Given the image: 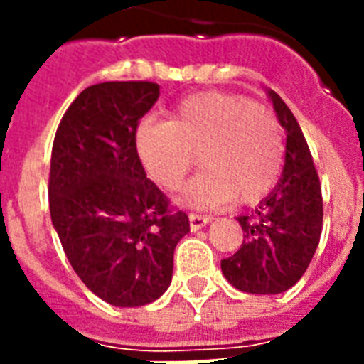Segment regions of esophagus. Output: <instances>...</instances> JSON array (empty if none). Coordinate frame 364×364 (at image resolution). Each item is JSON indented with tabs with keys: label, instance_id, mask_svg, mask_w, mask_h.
<instances>
[{
	"label": "esophagus",
	"instance_id": "1",
	"mask_svg": "<svg viewBox=\"0 0 364 364\" xmlns=\"http://www.w3.org/2000/svg\"><path fill=\"white\" fill-rule=\"evenodd\" d=\"M211 221L210 215H196V213H188V223H191V230L196 232L200 228H204Z\"/></svg>",
	"mask_w": 364,
	"mask_h": 364
}]
</instances>
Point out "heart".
<instances>
[{
    "instance_id": "1",
    "label": "heart",
    "mask_w": 364,
    "mask_h": 364,
    "mask_svg": "<svg viewBox=\"0 0 364 364\" xmlns=\"http://www.w3.org/2000/svg\"><path fill=\"white\" fill-rule=\"evenodd\" d=\"M143 168L159 187L177 191L198 154L205 170L183 191L193 208H213L238 196L253 205L277 185L285 160L282 124L264 105L230 92L181 100L170 121H143L136 130Z\"/></svg>"
}]
</instances>
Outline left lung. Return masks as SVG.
Returning <instances> with one entry per match:
<instances>
[{"label": "left lung", "mask_w": 364, "mask_h": 364, "mask_svg": "<svg viewBox=\"0 0 364 364\" xmlns=\"http://www.w3.org/2000/svg\"><path fill=\"white\" fill-rule=\"evenodd\" d=\"M287 132L285 168L276 188L249 215L236 217L243 242L221 270L234 287L251 294H277L299 282L314 259L323 228L321 183L299 122L287 104L268 90Z\"/></svg>", "instance_id": "1"}]
</instances>
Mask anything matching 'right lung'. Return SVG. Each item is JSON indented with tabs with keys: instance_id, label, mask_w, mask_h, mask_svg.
I'll return each mask as SVG.
<instances>
[{
	"instance_id": "right-lung-1",
	"label": "right lung",
	"mask_w": 364,
	"mask_h": 364,
	"mask_svg": "<svg viewBox=\"0 0 364 364\" xmlns=\"http://www.w3.org/2000/svg\"><path fill=\"white\" fill-rule=\"evenodd\" d=\"M159 96L149 81L92 85L68 107L53 143L48 204L65 257L96 296L121 308L170 287L173 251L191 228L136 149L139 121Z\"/></svg>"
}]
</instances>
